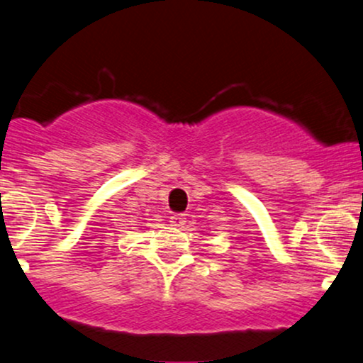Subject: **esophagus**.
I'll list each match as a JSON object with an SVG mask.
<instances>
[{
	"label": "esophagus",
	"instance_id": "esophagus-1",
	"mask_svg": "<svg viewBox=\"0 0 363 363\" xmlns=\"http://www.w3.org/2000/svg\"><path fill=\"white\" fill-rule=\"evenodd\" d=\"M184 223H186V216L182 213H176V215L170 216V225H172V227L179 228V227H182Z\"/></svg>",
	"mask_w": 363,
	"mask_h": 363
}]
</instances>
